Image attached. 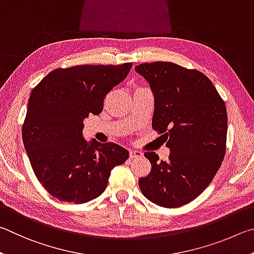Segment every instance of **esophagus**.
<instances>
[{"label": "esophagus", "instance_id": "34e87169", "mask_svg": "<svg viewBox=\"0 0 254 254\" xmlns=\"http://www.w3.org/2000/svg\"><path fill=\"white\" fill-rule=\"evenodd\" d=\"M143 156V154L140 152H137V150H130L129 152V158L130 159H134V158H139Z\"/></svg>", "mask_w": 254, "mask_h": 254}]
</instances>
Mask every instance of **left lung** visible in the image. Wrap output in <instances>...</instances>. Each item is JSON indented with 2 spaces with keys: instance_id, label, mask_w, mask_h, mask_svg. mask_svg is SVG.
I'll return each instance as SVG.
<instances>
[{
  "instance_id": "obj_1",
  "label": "left lung",
  "mask_w": 254,
  "mask_h": 254,
  "mask_svg": "<svg viewBox=\"0 0 254 254\" xmlns=\"http://www.w3.org/2000/svg\"><path fill=\"white\" fill-rule=\"evenodd\" d=\"M155 98L152 126L165 137L171 153L159 161L155 152L144 155L152 171L138 181L146 198L159 206L185 205L205 190L225 155L228 116L214 84L201 71L172 62L137 65Z\"/></svg>"
}]
</instances>
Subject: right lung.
<instances>
[{"label": "right lung", "mask_w": 254, "mask_h": 254, "mask_svg": "<svg viewBox=\"0 0 254 254\" xmlns=\"http://www.w3.org/2000/svg\"><path fill=\"white\" fill-rule=\"evenodd\" d=\"M131 64L74 65L49 72L31 92L22 139L31 166L49 194L61 202L87 203L106 190L110 172L127 161V149L83 138V119L99 115L111 89Z\"/></svg>", "instance_id": "right-lung-1"}]
</instances>
